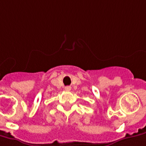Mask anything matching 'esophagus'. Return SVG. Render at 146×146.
Listing matches in <instances>:
<instances>
[{
    "label": "esophagus",
    "mask_w": 146,
    "mask_h": 146,
    "mask_svg": "<svg viewBox=\"0 0 146 146\" xmlns=\"http://www.w3.org/2000/svg\"><path fill=\"white\" fill-rule=\"evenodd\" d=\"M65 91H70L71 90V87L70 86H65Z\"/></svg>",
    "instance_id": "obj_1"
}]
</instances>
